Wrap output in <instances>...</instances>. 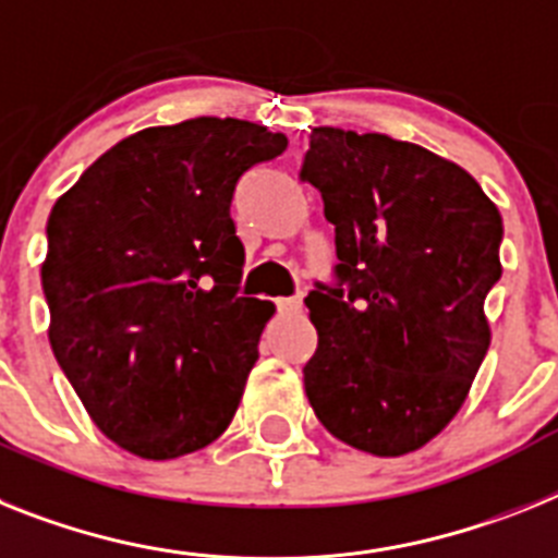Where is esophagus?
I'll return each instance as SVG.
<instances>
[{
	"label": "esophagus",
	"mask_w": 558,
	"mask_h": 558,
	"mask_svg": "<svg viewBox=\"0 0 558 558\" xmlns=\"http://www.w3.org/2000/svg\"><path fill=\"white\" fill-rule=\"evenodd\" d=\"M278 312H283V315H298L303 306V294H292V298H278Z\"/></svg>",
	"instance_id": "obj_1"
}]
</instances>
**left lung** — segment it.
<instances>
[{"instance_id":"left-lung-1","label":"left lung","mask_w":558,"mask_h":558,"mask_svg":"<svg viewBox=\"0 0 558 558\" xmlns=\"http://www.w3.org/2000/svg\"><path fill=\"white\" fill-rule=\"evenodd\" d=\"M301 178L335 223V283H315L317 420L374 457L423 448L453 420L490 345L502 215L462 167L383 133L315 128Z\"/></svg>"}]
</instances>
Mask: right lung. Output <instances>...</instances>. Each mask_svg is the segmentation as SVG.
Segmentation results:
<instances>
[{"label":"right lung","instance_id":"1","mask_svg":"<svg viewBox=\"0 0 558 558\" xmlns=\"http://www.w3.org/2000/svg\"><path fill=\"white\" fill-rule=\"evenodd\" d=\"M287 144L215 116L147 128L56 201L41 264L50 345L98 430L142 460L207 448L235 416L275 306L238 294L229 207L243 172Z\"/></svg>","mask_w":558,"mask_h":558}]
</instances>
